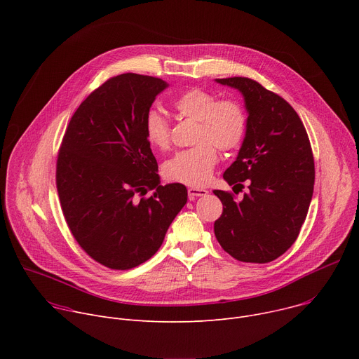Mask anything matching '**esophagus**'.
I'll return each instance as SVG.
<instances>
[{"label": "esophagus", "mask_w": 359, "mask_h": 359, "mask_svg": "<svg viewBox=\"0 0 359 359\" xmlns=\"http://www.w3.org/2000/svg\"><path fill=\"white\" fill-rule=\"evenodd\" d=\"M187 193H189V198H190V200H194V198H197V197H203V196H206V194H208L209 191H208L206 189H198V187H189Z\"/></svg>", "instance_id": "34e87169"}]
</instances>
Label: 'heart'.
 <instances>
[{
  "mask_svg": "<svg viewBox=\"0 0 359 359\" xmlns=\"http://www.w3.org/2000/svg\"><path fill=\"white\" fill-rule=\"evenodd\" d=\"M173 108L179 116L197 122L194 142L198 144L177 151L165 163L163 173L172 182L189 186L206 184L217 163L215 146L231 150L241 143L247 126L244 109L234 100H217L213 93L203 89L182 93L173 102ZM144 135L156 149L165 150L170 144L169 123L158 111L147 112Z\"/></svg>",
  "mask_w": 359,
  "mask_h": 359,
  "instance_id": "1",
  "label": "heart"
}]
</instances>
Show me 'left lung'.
Returning a JSON list of instances; mask_svg holds the SVG:
<instances>
[{"label":"left lung","instance_id":"8db88e82","mask_svg":"<svg viewBox=\"0 0 359 359\" xmlns=\"http://www.w3.org/2000/svg\"><path fill=\"white\" fill-rule=\"evenodd\" d=\"M216 82L244 97L245 135L223 179L240 190L247 180L248 191L236 200L215 190L223 203L215 234L236 260L270 263L294 244L309 213L316 180L310 139L288 102L259 82L241 76Z\"/></svg>","mask_w":359,"mask_h":359}]
</instances>
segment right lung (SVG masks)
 Masks as SVG:
<instances>
[{
  "instance_id": "obj_1",
  "label": "right lung",
  "mask_w": 359,
  "mask_h": 359,
  "mask_svg": "<svg viewBox=\"0 0 359 359\" xmlns=\"http://www.w3.org/2000/svg\"><path fill=\"white\" fill-rule=\"evenodd\" d=\"M168 86L137 74L111 78L79 105L60 149L57 189L68 227L112 270L149 260L187 201L186 186L161 184L144 135L146 115Z\"/></svg>"
}]
</instances>
